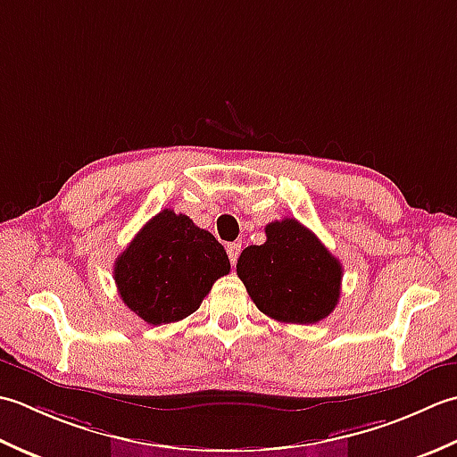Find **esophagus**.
Instances as JSON below:
<instances>
[{
  "mask_svg": "<svg viewBox=\"0 0 457 457\" xmlns=\"http://www.w3.org/2000/svg\"><path fill=\"white\" fill-rule=\"evenodd\" d=\"M240 245L238 242H232V245H227V254H228V258H230V264L235 266L237 264V260H238V256H240Z\"/></svg>",
  "mask_w": 457,
  "mask_h": 457,
  "instance_id": "34e87169",
  "label": "esophagus"
}]
</instances>
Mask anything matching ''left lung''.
<instances>
[{
  "label": "left lung",
  "instance_id": "8db88e82",
  "mask_svg": "<svg viewBox=\"0 0 457 457\" xmlns=\"http://www.w3.org/2000/svg\"><path fill=\"white\" fill-rule=\"evenodd\" d=\"M237 274L268 318L280 323H318L335 310L343 268L300 220H274L266 242L242 250Z\"/></svg>",
  "mask_w": 457,
  "mask_h": 457
}]
</instances>
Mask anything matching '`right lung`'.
<instances>
[{
    "label": "right lung",
    "instance_id": "right-lung-1",
    "mask_svg": "<svg viewBox=\"0 0 457 457\" xmlns=\"http://www.w3.org/2000/svg\"><path fill=\"white\" fill-rule=\"evenodd\" d=\"M228 272L220 242L171 209L147 220L114 264L120 297L150 325L173 323L197 312L212 284Z\"/></svg>",
    "mask_w": 457,
    "mask_h": 457
}]
</instances>
